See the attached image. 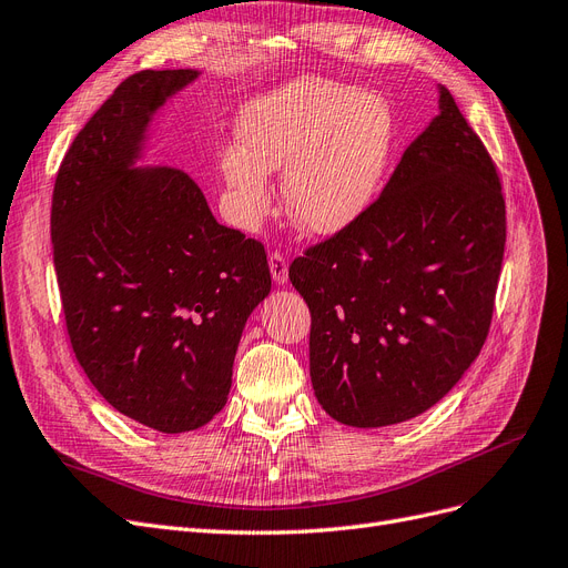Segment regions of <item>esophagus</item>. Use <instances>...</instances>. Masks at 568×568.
<instances>
[{
	"mask_svg": "<svg viewBox=\"0 0 568 568\" xmlns=\"http://www.w3.org/2000/svg\"><path fill=\"white\" fill-rule=\"evenodd\" d=\"M268 268H271V278L276 285H285L287 283V262L281 255V252H271L268 255Z\"/></svg>",
	"mask_w": 568,
	"mask_h": 568,
	"instance_id": "esophagus-1",
	"label": "esophagus"
}]
</instances>
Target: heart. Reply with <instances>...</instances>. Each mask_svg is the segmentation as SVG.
<instances>
[{"mask_svg":"<svg viewBox=\"0 0 568 568\" xmlns=\"http://www.w3.org/2000/svg\"><path fill=\"white\" fill-rule=\"evenodd\" d=\"M222 146L220 175L243 226L268 205L266 175L283 171V205L308 236H337L379 194L393 154V110L374 91L318 79L252 98Z\"/></svg>","mask_w":568,"mask_h":568,"instance_id":"heart-1","label":"heart"}]
</instances>
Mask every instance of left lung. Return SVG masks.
Segmentation results:
<instances>
[{"mask_svg":"<svg viewBox=\"0 0 568 568\" xmlns=\"http://www.w3.org/2000/svg\"><path fill=\"white\" fill-rule=\"evenodd\" d=\"M503 247L494 161L437 83V116L382 196L290 266L311 311L313 393L334 422L382 428L443 400L487 339Z\"/></svg>","mask_w":568,"mask_h":568,"instance_id":"left-lung-1","label":"left lung"}]
</instances>
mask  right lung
I'll list each match as a JSON object with an SVG mask.
<instances>
[{
    "mask_svg": "<svg viewBox=\"0 0 568 568\" xmlns=\"http://www.w3.org/2000/svg\"><path fill=\"white\" fill-rule=\"evenodd\" d=\"M199 77L125 79L62 159L51 207L79 365L116 412L171 435L226 405L243 327L271 292L262 243L222 226L186 173L144 163L159 112Z\"/></svg>",
    "mask_w": 568,
    "mask_h": 568,
    "instance_id": "1",
    "label": "right lung"
}]
</instances>
